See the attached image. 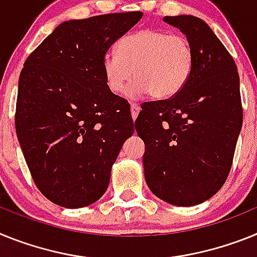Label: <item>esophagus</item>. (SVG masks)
<instances>
[{
	"instance_id": "34e87169",
	"label": "esophagus",
	"mask_w": 257,
	"mask_h": 257,
	"mask_svg": "<svg viewBox=\"0 0 257 257\" xmlns=\"http://www.w3.org/2000/svg\"><path fill=\"white\" fill-rule=\"evenodd\" d=\"M140 110H141L140 104L135 103V102H132V103H131V112H132V117H133V120L137 119L138 113H140Z\"/></svg>"
}]
</instances>
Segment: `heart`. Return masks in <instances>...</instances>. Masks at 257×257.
Listing matches in <instances>:
<instances>
[{
    "label": "heart",
    "instance_id": "1",
    "mask_svg": "<svg viewBox=\"0 0 257 257\" xmlns=\"http://www.w3.org/2000/svg\"><path fill=\"white\" fill-rule=\"evenodd\" d=\"M194 66V50L182 35L160 30H141L122 37L117 53L102 58V72L107 88L115 94L129 88L131 97L150 93L154 99H169L186 85Z\"/></svg>",
    "mask_w": 257,
    "mask_h": 257
}]
</instances>
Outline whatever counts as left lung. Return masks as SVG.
I'll return each instance as SVG.
<instances>
[{
  "label": "left lung",
  "mask_w": 257,
  "mask_h": 257,
  "mask_svg": "<svg viewBox=\"0 0 257 257\" xmlns=\"http://www.w3.org/2000/svg\"><path fill=\"white\" fill-rule=\"evenodd\" d=\"M194 50L191 75L182 90L147 102L136 120L145 142V180L154 195L191 207L215 195L226 181L242 128L235 62L206 22L193 15L164 17Z\"/></svg>",
  "instance_id": "8db88e82"
}]
</instances>
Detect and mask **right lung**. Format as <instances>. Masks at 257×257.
Masks as SVG:
<instances>
[{"label":"right lung","instance_id":"obj_1","mask_svg":"<svg viewBox=\"0 0 257 257\" xmlns=\"http://www.w3.org/2000/svg\"><path fill=\"white\" fill-rule=\"evenodd\" d=\"M142 13L63 22L27 58L15 128L33 181L50 202L81 208L106 193L131 106L107 88L102 58Z\"/></svg>","mask_w":257,"mask_h":257}]
</instances>
